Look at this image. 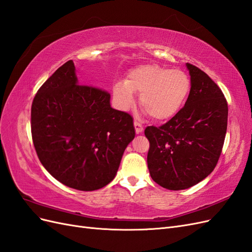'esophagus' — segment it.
<instances>
[{"label":"esophagus","mask_w":252,"mask_h":252,"mask_svg":"<svg viewBox=\"0 0 252 252\" xmlns=\"http://www.w3.org/2000/svg\"><path fill=\"white\" fill-rule=\"evenodd\" d=\"M134 128H135V132L138 134L142 133L143 130H144L143 125L141 123H139V122H136V121H134Z\"/></svg>","instance_id":"1"}]
</instances>
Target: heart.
Listing matches in <instances>:
<instances>
[{"mask_svg": "<svg viewBox=\"0 0 252 252\" xmlns=\"http://www.w3.org/2000/svg\"><path fill=\"white\" fill-rule=\"evenodd\" d=\"M190 90V80L180 69L156 64L141 65L128 73L126 81H118L112 87L114 103L120 110L127 111L140 94L141 105L158 121L175 116L184 105Z\"/></svg>", "mask_w": 252, "mask_h": 252, "instance_id": "b5f03b06", "label": "heart"}]
</instances>
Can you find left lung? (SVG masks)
<instances>
[{
	"instance_id": "8db88e82",
	"label": "left lung",
	"mask_w": 252,
	"mask_h": 252,
	"mask_svg": "<svg viewBox=\"0 0 252 252\" xmlns=\"http://www.w3.org/2000/svg\"><path fill=\"white\" fill-rule=\"evenodd\" d=\"M186 67L191 87L185 106L163 126L145 129L149 173L169 190L190 188L208 177L227 130L228 105L222 90L197 67Z\"/></svg>"
}]
</instances>
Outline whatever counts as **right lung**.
Here are the masks:
<instances>
[{"mask_svg":"<svg viewBox=\"0 0 252 252\" xmlns=\"http://www.w3.org/2000/svg\"><path fill=\"white\" fill-rule=\"evenodd\" d=\"M32 134L36 155L53 178L93 191L116 177L135 130L130 114L111 107L108 93L83 85L70 60L35 94Z\"/></svg>","mask_w":252,"mask_h":252,"instance_id":"1","label":"right lung"}]
</instances>
